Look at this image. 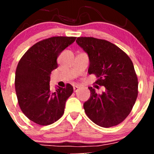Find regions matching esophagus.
Masks as SVG:
<instances>
[{
	"label": "esophagus",
	"instance_id": "obj_1",
	"mask_svg": "<svg viewBox=\"0 0 154 154\" xmlns=\"http://www.w3.org/2000/svg\"><path fill=\"white\" fill-rule=\"evenodd\" d=\"M77 91H78V88H77V86H75V87H74V92H75V93H77Z\"/></svg>",
	"mask_w": 154,
	"mask_h": 154
}]
</instances>
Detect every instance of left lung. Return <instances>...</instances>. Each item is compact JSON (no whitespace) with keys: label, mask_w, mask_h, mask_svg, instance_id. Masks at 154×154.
I'll use <instances>...</instances> for the list:
<instances>
[{"label":"left lung","mask_w":154,"mask_h":154,"mask_svg":"<svg viewBox=\"0 0 154 154\" xmlns=\"http://www.w3.org/2000/svg\"><path fill=\"white\" fill-rule=\"evenodd\" d=\"M76 42L88 54V72L98 78L95 84L105 87L101 94L88 88L91 97L83 105L85 114L98 126H116L130 114L138 94V81L132 60L106 40L80 37Z\"/></svg>","instance_id":"8db88e82"}]
</instances>
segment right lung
Returning <instances> with one entry per match:
<instances>
[{
	"mask_svg": "<svg viewBox=\"0 0 154 154\" xmlns=\"http://www.w3.org/2000/svg\"><path fill=\"white\" fill-rule=\"evenodd\" d=\"M76 37H52L38 42L23 55L15 74V90L21 110L29 120L41 126L54 123L64 113L73 87L66 84L52 92L50 75L58 67L57 58Z\"/></svg>",
	"mask_w": 154,
	"mask_h": 154,
	"instance_id": "obj_1",
	"label": "right lung"
}]
</instances>
